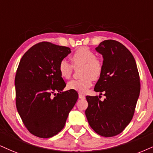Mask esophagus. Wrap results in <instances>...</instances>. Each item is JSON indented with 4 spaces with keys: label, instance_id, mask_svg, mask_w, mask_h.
I'll use <instances>...</instances> for the list:
<instances>
[{
    "label": "esophagus",
    "instance_id": "1",
    "mask_svg": "<svg viewBox=\"0 0 153 153\" xmlns=\"http://www.w3.org/2000/svg\"><path fill=\"white\" fill-rule=\"evenodd\" d=\"M79 99H85V96L82 95V94H79Z\"/></svg>",
    "mask_w": 153,
    "mask_h": 153
}]
</instances>
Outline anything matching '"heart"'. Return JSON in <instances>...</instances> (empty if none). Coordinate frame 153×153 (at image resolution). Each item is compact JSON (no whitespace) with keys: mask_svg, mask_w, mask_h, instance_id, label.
Listing matches in <instances>:
<instances>
[{"mask_svg":"<svg viewBox=\"0 0 153 153\" xmlns=\"http://www.w3.org/2000/svg\"><path fill=\"white\" fill-rule=\"evenodd\" d=\"M72 65L75 68L82 67L81 76L78 80H71L67 83V87L81 94H85L92 86V79L97 80L103 72L101 62L97 59L96 54L85 47L78 48L71 56ZM59 73L63 79H68L71 76L73 67L67 60L62 59L58 66Z\"/></svg>","mask_w":153,"mask_h":153,"instance_id":"b5f03b06","label":"heart"}]
</instances>
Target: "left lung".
<instances>
[{"label":"left lung","instance_id":"left-lung-1","mask_svg":"<svg viewBox=\"0 0 153 153\" xmlns=\"http://www.w3.org/2000/svg\"><path fill=\"white\" fill-rule=\"evenodd\" d=\"M96 50L103 60L102 74L94 91L103 92L105 99L86 96L85 114L96 133L112 137L121 133L133 118L140 95V76L133 54L121 43L104 40Z\"/></svg>","mask_w":153,"mask_h":153}]
</instances>
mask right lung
I'll return each instance as SVG.
<instances>
[{
    "label": "right lung",
    "instance_id": "1",
    "mask_svg": "<svg viewBox=\"0 0 153 153\" xmlns=\"http://www.w3.org/2000/svg\"><path fill=\"white\" fill-rule=\"evenodd\" d=\"M70 53L67 47L42 42L20 59L15 78L16 107L24 125L35 136L48 138L59 133L78 99L76 91L62 92L66 84L58 70L60 61Z\"/></svg>",
    "mask_w": 153,
    "mask_h": 153
}]
</instances>
